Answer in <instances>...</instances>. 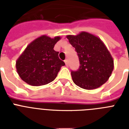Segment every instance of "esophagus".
<instances>
[{
  "instance_id": "esophagus-1",
  "label": "esophagus",
  "mask_w": 129,
  "mask_h": 129,
  "mask_svg": "<svg viewBox=\"0 0 129 129\" xmlns=\"http://www.w3.org/2000/svg\"><path fill=\"white\" fill-rule=\"evenodd\" d=\"M64 62H65V63H66V66H68V59H65Z\"/></svg>"
}]
</instances>
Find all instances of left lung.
Returning <instances> with one entry per match:
<instances>
[{
	"label": "left lung",
	"instance_id": "1",
	"mask_svg": "<svg viewBox=\"0 0 129 129\" xmlns=\"http://www.w3.org/2000/svg\"><path fill=\"white\" fill-rule=\"evenodd\" d=\"M66 37L76 49L80 64L78 70L71 72L75 84L94 90L105 84L113 71L114 60L102 40L86 31Z\"/></svg>",
	"mask_w": 129,
	"mask_h": 129
}]
</instances>
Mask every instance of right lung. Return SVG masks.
I'll use <instances>...</instances> for the list:
<instances>
[{
    "label": "right lung",
    "instance_id": "add662e5",
    "mask_svg": "<svg viewBox=\"0 0 129 129\" xmlns=\"http://www.w3.org/2000/svg\"><path fill=\"white\" fill-rule=\"evenodd\" d=\"M60 39L59 36L51 38L42 35L27 45L16 61L17 72L24 82L39 86L54 80L65 65L59 58V52L53 49Z\"/></svg>",
    "mask_w": 129,
    "mask_h": 129
}]
</instances>
